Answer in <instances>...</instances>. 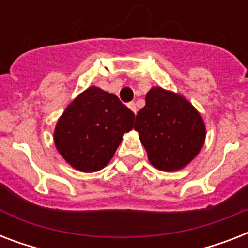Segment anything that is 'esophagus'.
I'll return each instance as SVG.
<instances>
[{
  "instance_id": "obj_1",
  "label": "esophagus",
  "mask_w": 248,
  "mask_h": 248,
  "mask_svg": "<svg viewBox=\"0 0 248 248\" xmlns=\"http://www.w3.org/2000/svg\"><path fill=\"white\" fill-rule=\"evenodd\" d=\"M127 107L130 109H131L132 112H134L136 114V112H138V108H136V104H135V103H134V101H130V103H128V104H127Z\"/></svg>"
}]
</instances>
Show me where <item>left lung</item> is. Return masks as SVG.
Segmentation results:
<instances>
[{"instance_id": "left-lung-1", "label": "left lung", "mask_w": 248, "mask_h": 248, "mask_svg": "<svg viewBox=\"0 0 248 248\" xmlns=\"http://www.w3.org/2000/svg\"><path fill=\"white\" fill-rule=\"evenodd\" d=\"M134 128L155 169L176 171L202 149L206 127L197 109L184 96L162 87H152L145 107L136 114Z\"/></svg>"}]
</instances>
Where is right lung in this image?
<instances>
[{
	"label": "right lung",
	"mask_w": 248,
	"mask_h": 248,
	"mask_svg": "<svg viewBox=\"0 0 248 248\" xmlns=\"http://www.w3.org/2000/svg\"><path fill=\"white\" fill-rule=\"evenodd\" d=\"M135 114L120 99L91 86L68 105L54 131L56 149L72 167L82 172L108 165L134 126Z\"/></svg>",
	"instance_id": "right-lung-1"
}]
</instances>
